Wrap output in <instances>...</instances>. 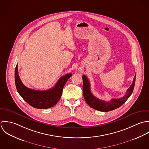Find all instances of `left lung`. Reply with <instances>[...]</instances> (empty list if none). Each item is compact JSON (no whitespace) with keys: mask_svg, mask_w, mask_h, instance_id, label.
<instances>
[{"mask_svg":"<svg viewBox=\"0 0 149 149\" xmlns=\"http://www.w3.org/2000/svg\"><path fill=\"white\" fill-rule=\"evenodd\" d=\"M136 74L130 87L127 89L125 94L120 98L112 99L109 102L99 100L96 98L91 92L89 81L86 75L82 76L83 79V94L86 103L93 109L101 112H108L114 110L121 106L130 97L132 93L135 83Z\"/></svg>","mask_w":149,"mask_h":149,"instance_id":"1","label":"left lung"}]
</instances>
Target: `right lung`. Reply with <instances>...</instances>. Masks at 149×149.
Listing matches in <instances>:
<instances>
[{"mask_svg": "<svg viewBox=\"0 0 149 149\" xmlns=\"http://www.w3.org/2000/svg\"><path fill=\"white\" fill-rule=\"evenodd\" d=\"M71 76V74H67L61 77L55 86L50 89L44 91L31 89L26 87L21 81L17 64L15 70V82L17 91L30 106L37 109H47L52 107L59 101L63 87Z\"/></svg>", "mask_w": 149, "mask_h": 149, "instance_id": "obj_1", "label": "right lung"}]
</instances>
